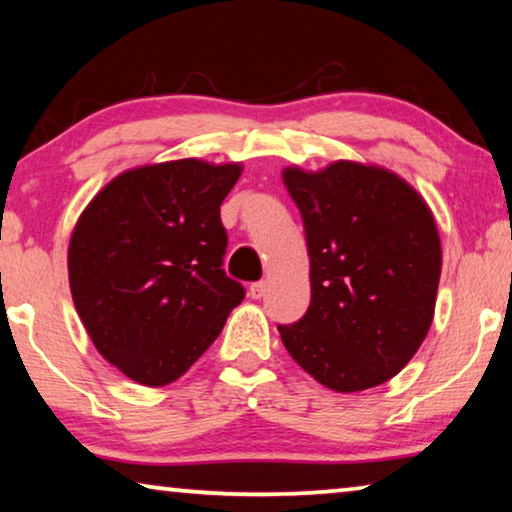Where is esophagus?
<instances>
[{"instance_id": "34e87169", "label": "esophagus", "mask_w": 512, "mask_h": 512, "mask_svg": "<svg viewBox=\"0 0 512 512\" xmlns=\"http://www.w3.org/2000/svg\"><path fill=\"white\" fill-rule=\"evenodd\" d=\"M267 293V281H256L249 286V297L251 300H261V297Z\"/></svg>"}]
</instances>
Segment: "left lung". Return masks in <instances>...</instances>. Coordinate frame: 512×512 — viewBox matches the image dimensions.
<instances>
[{"label":"left lung","mask_w":512,"mask_h":512,"mask_svg":"<svg viewBox=\"0 0 512 512\" xmlns=\"http://www.w3.org/2000/svg\"><path fill=\"white\" fill-rule=\"evenodd\" d=\"M311 258V304L279 325L297 364L352 393L403 371L426 338L442 272L432 212L387 169L334 162L318 174L283 171Z\"/></svg>","instance_id":"1"}]
</instances>
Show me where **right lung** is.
Instances as JSON below:
<instances>
[{
	"label": "right lung",
	"mask_w": 512,
	"mask_h": 512,
	"mask_svg": "<svg viewBox=\"0 0 512 512\" xmlns=\"http://www.w3.org/2000/svg\"><path fill=\"white\" fill-rule=\"evenodd\" d=\"M240 164L130 169L96 194L70 238L68 277L93 345L130 380H178L245 300L226 277L219 206Z\"/></svg>",
	"instance_id": "right-lung-1"
}]
</instances>
